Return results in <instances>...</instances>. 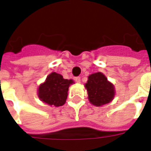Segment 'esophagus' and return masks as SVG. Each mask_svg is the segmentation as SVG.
Returning a JSON list of instances; mask_svg holds the SVG:
<instances>
[{
  "instance_id": "34e87169",
  "label": "esophagus",
  "mask_w": 151,
  "mask_h": 151,
  "mask_svg": "<svg viewBox=\"0 0 151 151\" xmlns=\"http://www.w3.org/2000/svg\"><path fill=\"white\" fill-rule=\"evenodd\" d=\"M75 82L78 83H81V78L80 77H77L75 78Z\"/></svg>"
}]
</instances>
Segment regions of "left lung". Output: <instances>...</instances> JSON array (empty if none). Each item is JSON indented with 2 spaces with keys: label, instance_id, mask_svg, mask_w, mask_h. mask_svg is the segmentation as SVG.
<instances>
[{
  "label": "left lung",
  "instance_id": "left-lung-1",
  "mask_svg": "<svg viewBox=\"0 0 151 151\" xmlns=\"http://www.w3.org/2000/svg\"><path fill=\"white\" fill-rule=\"evenodd\" d=\"M85 88L87 91L90 103L96 107L111 103L116 95L114 85L101 72L89 75Z\"/></svg>",
  "mask_w": 151,
  "mask_h": 151
}]
</instances>
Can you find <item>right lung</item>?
Returning <instances> with one entry per match:
<instances>
[{"label": "right lung", "instance_id": "right-lung-1", "mask_svg": "<svg viewBox=\"0 0 151 151\" xmlns=\"http://www.w3.org/2000/svg\"><path fill=\"white\" fill-rule=\"evenodd\" d=\"M73 83L72 79H65L57 73H51L39 86L38 97L49 106H62L65 104L69 86Z\"/></svg>", "mask_w": 151, "mask_h": 151}]
</instances>
